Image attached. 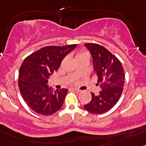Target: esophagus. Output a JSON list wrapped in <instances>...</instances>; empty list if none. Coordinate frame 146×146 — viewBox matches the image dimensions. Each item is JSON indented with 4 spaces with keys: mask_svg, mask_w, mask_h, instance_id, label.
Wrapping results in <instances>:
<instances>
[{
    "mask_svg": "<svg viewBox=\"0 0 146 146\" xmlns=\"http://www.w3.org/2000/svg\"><path fill=\"white\" fill-rule=\"evenodd\" d=\"M71 90L73 92H74L75 93H78L80 92V90L79 89H75V88H72L71 89Z\"/></svg>",
    "mask_w": 146,
    "mask_h": 146,
    "instance_id": "1",
    "label": "esophagus"
}]
</instances>
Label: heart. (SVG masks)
I'll return each mask as SVG.
<instances>
[{"mask_svg":"<svg viewBox=\"0 0 146 146\" xmlns=\"http://www.w3.org/2000/svg\"><path fill=\"white\" fill-rule=\"evenodd\" d=\"M84 54H86V53H84V54H80V55H84Z\"/></svg>","mask_w":146,"mask_h":146,"instance_id":"1","label":"heart"}]
</instances>
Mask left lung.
I'll return each instance as SVG.
<instances>
[{
    "label": "left lung",
    "instance_id": "obj_1",
    "mask_svg": "<svg viewBox=\"0 0 146 146\" xmlns=\"http://www.w3.org/2000/svg\"><path fill=\"white\" fill-rule=\"evenodd\" d=\"M92 57L93 68L101 89L98 95L92 93V100L84 108L101 114L111 110L119 101L124 85V71L121 62L107 48L97 44H85Z\"/></svg>",
    "mask_w": 146,
    "mask_h": 146
}]
</instances>
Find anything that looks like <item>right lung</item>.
Returning a JSON list of instances; mask_svg holds the SVG:
<instances>
[{"label":"right lung","mask_w":146,"mask_h":146,"mask_svg":"<svg viewBox=\"0 0 146 146\" xmlns=\"http://www.w3.org/2000/svg\"><path fill=\"white\" fill-rule=\"evenodd\" d=\"M76 46L43 47L25 59L19 68V88L24 100L35 112L52 115L62 108L68 89L55 91L48 86V79Z\"/></svg>","instance_id":"obj_1"}]
</instances>
